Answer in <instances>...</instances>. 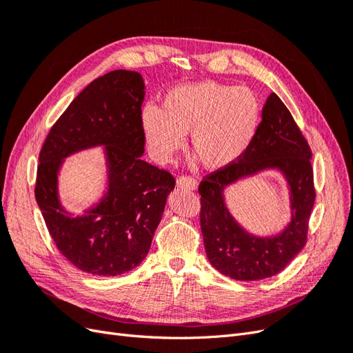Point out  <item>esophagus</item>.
<instances>
[{
  "label": "esophagus",
  "instance_id": "1",
  "mask_svg": "<svg viewBox=\"0 0 353 353\" xmlns=\"http://www.w3.org/2000/svg\"><path fill=\"white\" fill-rule=\"evenodd\" d=\"M176 185L179 188H185V190H196L197 188V181L191 176H179L176 179Z\"/></svg>",
  "mask_w": 353,
  "mask_h": 353
}]
</instances>
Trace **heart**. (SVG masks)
<instances>
[{"mask_svg":"<svg viewBox=\"0 0 353 353\" xmlns=\"http://www.w3.org/2000/svg\"><path fill=\"white\" fill-rule=\"evenodd\" d=\"M261 121L262 104L250 88L213 81L179 85L165 94L162 109L143 110L147 144L157 162H170L190 134V152L208 170L236 163Z\"/></svg>","mask_w":353,"mask_h":353,"instance_id":"1","label":"heart"}]
</instances>
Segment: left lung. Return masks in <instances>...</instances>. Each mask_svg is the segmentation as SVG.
<instances>
[{
	"mask_svg": "<svg viewBox=\"0 0 353 353\" xmlns=\"http://www.w3.org/2000/svg\"><path fill=\"white\" fill-rule=\"evenodd\" d=\"M312 153L292 113L276 94L262 109V121L250 147L231 166L215 170L199 185L200 227L208 259L232 280L254 281L279 274L303 249L315 201ZM276 168L291 190L292 219L275 236L245 232L229 213L223 191L231 183L262 170Z\"/></svg>",
	"mask_w": 353,
	"mask_h": 353,
	"instance_id": "1",
	"label": "left lung"
}]
</instances>
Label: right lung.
<instances>
[{
    "instance_id": "1",
    "label": "right lung",
    "mask_w": 353,
    "mask_h": 353,
    "mask_svg": "<svg viewBox=\"0 0 353 353\" xmlns=\"http://www.w3.org/2000/svg\"><path fill=\"white\" fill-rule=\"evenodd\" d=\"M145 87L132 70L94 79L52 125L39 153L35 199L51 239L78 270L114 276L134 270L150 250L175 178L141 159ZM105 145L108 191L85 215L73 219L58 199L64 159Z\"/></svg>"
}]
</instances>
